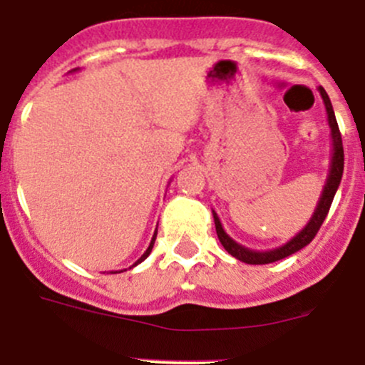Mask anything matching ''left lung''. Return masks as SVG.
I'll use <instances>...</instances> for the list:
<instances>
[{
    "label": "left lung",
    "instance_id": "left-lung-1",
    "mask_svg": "<svg viewBox=\"0 0 365 365\" xmlns=\"http://www.w3.org/2000/svg\"><path fill=\"white\" fill-rule=\"evenodd\" d=\"M319 95L323 98V104H325L327 109V120H329V127H330V138H332V157H330V168H329V176H327V182L323 185L322 196H319L318 205H316L314 213L309 219V222L305 224L304 230L300 233H297L295 237L292 238L289 242H286L284 245L277 249H272V251H252V249L245 247V245H240L238 242H235L230 235L224 231L222 224H220V219L217 217V213L213 212V222H215V231L217 237H219L220 244L222 247L226 249L227 252L231 254L237 259L244 261L247 264H267V263H274V261L284 259V257L292 256L304 249L305 245H309L312 242V238L316 237L318 230L322 227L323 220H325L327 213H329L330 205H332L334 196L337 192V187H339L341 178H342V169H344V150H342V139H341V132L339 127H337V120L336 114H334V108L332 102H330L329 95L327 91L323 90L322 86L318 88Z\"/></svg>",
    "mask_w": 365,
    "mask_h": 365
}]
</instances>
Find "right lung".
I'll use <instances>...</instances> for the list:
<instances>
[{"label": "right lung", "mask_w": 365, "mask_h": 365, "mask_svg": "<svg viewBox=\"0 0 365 365\" xmlns=\"http://www.w3.org/2000/svg\"><path fill=\"white\" fill-rule=\"evenodd\" d=\"M77 70H79V68H73L72 70V72H77ZM155 238H157V230H155V233H153V237H152V242H150V245H148V249H146V252L145 254H143V256L141 257H139V259L138 261H135V263L134 264H132V267H135V264H139V263H141V261H145L146 259V257H148L150 256V252H152V249H153V244H155ZM130 267V268H132ZM121 272H123V270H121ZM114 274H116V272H114Z\"/></svg>", "instance_id": "right-lung-1"}]
</instances>
